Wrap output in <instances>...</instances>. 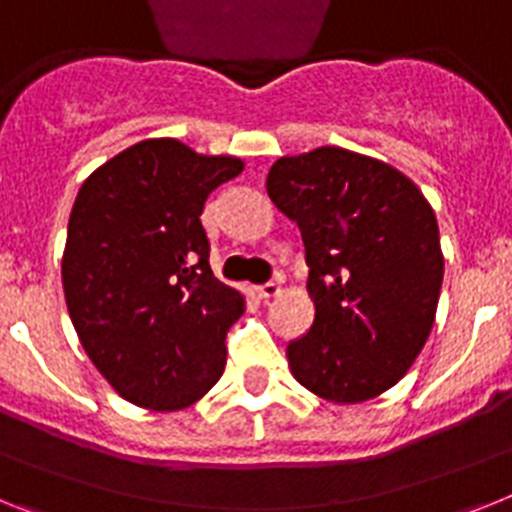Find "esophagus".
Here are the masks:
<instances>
[{"mask_svg": "<svg viewBox=\"0 0 512 512\" xmlns=\"http://www.w3.org/2000/svg\"><path fill=\"white\" fill-rule=\"evenodd\" d=\"M257 294H260V299H265V302H268V299H273V296L281 294V283H276V281L263 283V286H257Z\"/></svg>", "mask_w": 512, "mask_h": 512, "instance_id": "esophagus-1", "label": "esophagus"}]
</instances>
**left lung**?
I'll return each mask as SVG.
<instances>
[{
    "instance_id": "obj_1",
    "label": "left lung",
    "mask_w": 512,
    "mask_h": 512,
    "mask_svg": "<svg viewBox=\"0 0 512 512\" xmlns=\"http://www.w3.org/2000/svg\"><path fill=\"white\" fill-rule=\"evenodd\" d=\"M268 195L302 231L315 320L286 346L304 388L362 403L401 380L435 322L442 252L435 210L377 158L317 148L273 163Z\"/></svg>"
}]
</instances>
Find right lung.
I'll return each instance as SVG.
<instances>
[{
	"instance_id": "right-lung-1",
	"label": "right lung",
	"mask_w": 512,
	"mask_h": 512,
	"mask_svg": "<svg viewBox=\"0 0 512 512\" xmlns=\"http://www.w3.org/2000/svg\"><path fill=\"white\" fill-rule=\"evenodd\" d=\"M242 169L161 137L122 150L77 192L64 299L90 362L135 406L187 409L223 375L244 296L213 276L200 216Z\"/></svg>"
}]
</instances>
